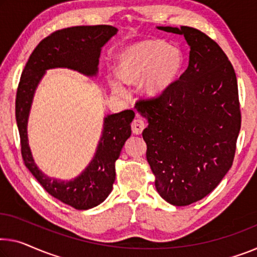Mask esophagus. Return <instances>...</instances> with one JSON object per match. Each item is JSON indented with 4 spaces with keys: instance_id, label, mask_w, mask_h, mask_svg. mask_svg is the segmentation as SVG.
<instances>
[{
    "instance_id": "34e87169",
    "label": "esophagus",
    "mask_w": 257,
    "mask_h": 257,
    "mask_svg": "<svg viewBox=\"0 0 257 257\" xmlns=\"http://www.w3.org/2000/svg\"><path fill=\"white\" fill-rule=\"evenodd\" d=\"M131 127H132V131L134 134H141L142 131H144L146 127V124L144 120L140 119V118H137V119H134L132 121Z\"/></svg>"
}]
</instances>
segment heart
<instances>
[{"label":"heart","mask_w":257,"mask_h":257,"mask_svg":"<svg viewBox=\"0 0 257 257\" xmlns=\"http://www.w3.org/2000/svg\"><path fill=\"white\" fill-rule=\"evenodd\" d=\"M184 57L179 48L162 40H145L130 46L118 58V73L127 82L142 80V89L156 96L168 89L179 77ZM118 93H123L120 82H112Z\"/></svg>","instance_id":"b5f03b06"}]
</instances>
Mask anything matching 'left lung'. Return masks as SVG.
<instances>
[{
    "mask_svg": "<svg viewBox=\"0 0 257 257\" xmlns=\"http://www.w3.org/2000/svg\"><path fill=\"white\" fill-rule=\"evenodd\" d=\"M183 34L189 64L157 96L136 108L148 119L142 132L160 195L188 206L214 191L234 160L241 111L233 66L215 40L194 27L160 26Z\"/></svg>",
    "mask_w": 257,
    "mask_h": 257,
    "instance_id": "8db88e82",
    "label": "left lung"
}]
</instances>
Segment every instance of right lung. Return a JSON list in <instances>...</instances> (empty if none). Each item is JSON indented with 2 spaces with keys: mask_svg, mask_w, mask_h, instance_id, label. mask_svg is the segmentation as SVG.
Returning a JSON list of instances; mask_svg holds the SVG:
<instances>
[{
  "mask_svg": "<svg viewBox=\"0 0 257 257\" xmlns=\"http://www.w3.org/2000/svg\"><path fill=\"white\" fill-rule=\"evenodd\" d=\"M117 29L110 25L73 26L55 31L35 47L24 68L16 94V120L21 137L24 163L41 186L55 199L78 210H87L108 197L116 178L115 163L125 141L131 136L133 110L104 118L103 134L93 161L76 179L60 181L38 169L27 144V118L34 90L46 70L69 68L95 76L101 48Z\"/></svg>",
  "mask_w": 257,
  "mask_h": 257,
  "instance_id": "right-lung-1",
  "label": "right lung"
}]
</instances>
